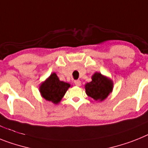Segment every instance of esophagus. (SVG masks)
I'll use <instances>...</instances> for the list:
<instances>
[{"mask_svg": "<svg viewBox=\"0 0 148 148\" xmlns=\"http://www.w3.org/2000/svg\"><path fill=\"white\" fill-rule=\"evenodd\" d=\"M74 84L76 86H80V84H81V82H80V80H74Z\"/></svg>", "mask_w": 148, "mask_h": 148, "instance_id": "obj_1", "label": "esophagus"}]
</instances>
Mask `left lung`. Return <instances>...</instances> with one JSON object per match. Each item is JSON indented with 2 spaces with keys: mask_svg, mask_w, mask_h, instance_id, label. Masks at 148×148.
<instances>
[{
  "mask_svg": "<svg viewBox=\"0 0 148 148\" xmlns=\"http://www.w3.org/2000/svg\"><path fill=\"white\" fill-rule=\"evenodd\" d=\"M85 89L89 97L96 101H103L112 91L113 83L100 73H95L92 77V81L86 84Z\"/></svg>",
  "mask_w": 148,
  "mask_h": 148,
  "instance_id": "left-lung-1",
  "label": "left lung"
}]
</instances>
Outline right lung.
<instances>
[{
	"mask_svg": "<svg viewBox=\"0 0 148 148\" xmlns=\"http://www.w3.org/2000/svg\"><path fill=\"white\" fill-rule=\"evenodd\" d=\"M70 84L60 81L56 74L53 73L40 87L41 95L46 100L57 104L64 96Z\"/></svg>",
	"mask_w": 148,
	"mask_h": 148,
	"instance_id": "add662e5",
	"label": "right lung"
}]
</instances>
